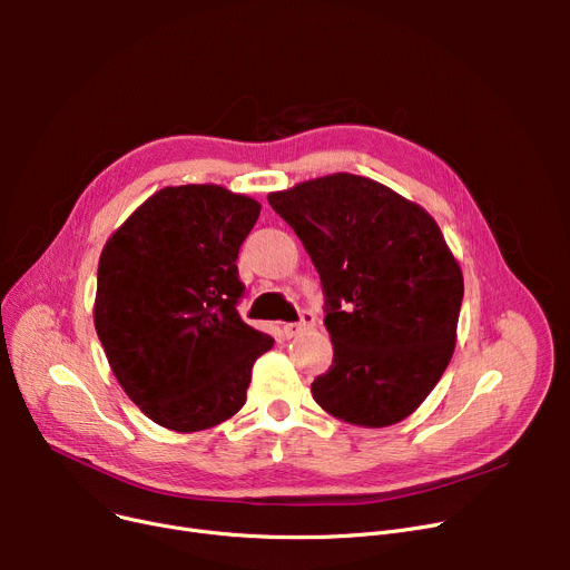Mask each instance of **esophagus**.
I'll return each instance as SVG.
<instances>
[{
	"label": "esophagus",
	"mask_w": 570,
	"mask_h": 570,
	"mask_svg": "<svg viewBox=\"0 0 570 570\" xmlns=\"http://www.w3.org/2000/svg\"><path fill=\"white\" fill-rule=\"evenodd\" d=\"M314 323H316V316L309 314V312H305L301 321L286 323V325H284V333H286V337H291V340H293V337H301L303 333L309 331V327H314Z\"/></svg>",
	"instance_id": "esophagus-1"
}]
</instances>
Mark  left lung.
<instances>
[{
	"mask_svg": "<svg viewBox=\"0 0 570 570\" xmlns=\"http://www.w3.org/2000/svg\"><path fill=\"white\" fill-rule=\"evenodd\" d=\"M303 239L327 297L333 365L316 404L357 428L404 421L451 363L464 277L425 207L353 173L267 194Z\"/></svg>",
	"mask_w": 570,
	"mask_h": 570,
	"instance_id": "obj_1",
	"label": "left lung"
}]
</instances>
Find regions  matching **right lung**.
<instances>
[{"label": "right lung", "mask_w": 570, "mask_h": 570, "mask_svg": "<svg viewBox=\"0 0 570 570\" xmlns=\"http://www.w3.org/2000/svg\"><path fill=\"white\" fill-rule=\"evenodd\" d=\"M261 203L219 185L164 187L99 258L95 327L129 400L173 432L209 430L247 402L275 340L237 314V252Z\"/></svg>", "instance_id": "add662e5"}]
</instances>
